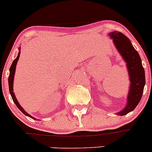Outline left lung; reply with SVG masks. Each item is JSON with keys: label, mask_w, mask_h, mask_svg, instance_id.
Segmentation results:
<instances>
[{"label": "left lung", "mask_w": 152, "mask_h": 152, "mask_svg": "<svg viewBox=\"0 0 152 152\" xmlns=\"http://www.w3.org/2000/svg\"><path fill=\"white\" fill-rule=\"evenodd\" d=\"M113 39L116 48L126 62L130 79V89L128 94L127 105L123 110L117 113L120 116L127 114L135 109L143 93L145 84V70L142 67L140 56L134 48L129 38L120 32H112L109 33Z\"/></svg>", "instance_id": "left-lung-1"}]
</instances>
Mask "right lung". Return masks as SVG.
<instances>
[{"mask_svg": "<svg viewBox=\"0 0 152 152\" xmlns=\"http://www.w3.org/2000/svg\"><path fill=\"white\" fill-rule=\"evenodd\" d=\"M19 49H20V48H19ZM20 50H19V53H18V56L16 57L15 59L13 61L11 67H10V76H9V79H8L9 89H10V94H11V96H12V98L13 102H14L15 104H16V106L18 107L19 110H20V111H21L22 113L24 114V115L27 116V117H30V118L33 119V120H36V119L34 118L33 117H32V116L29 115V113H26V111H25V110H23V107L20 105V104H19L18 102L17 99H16L15 96V94L13 93V80H14V76H15V73L16 64H17L18 61L19 57H20Z\"/></svg>", "mask_w": 152, "mask_h": 152, "instance_id": "1", "label": "right lung"}]
</instances>
